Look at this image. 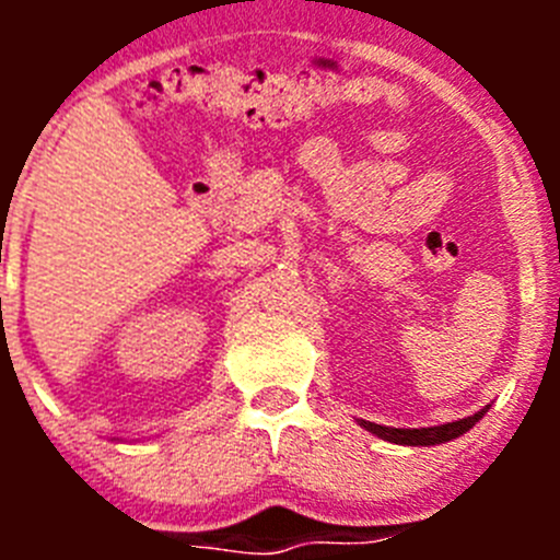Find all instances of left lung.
I'll list each match as a JSON object with an SVG mask.
<instances>
[{
    "label": "left lung",
    "mask_w": 560,
    "mask_h": 560,
    "mask_svg": "<svg viewBox=\"0 0 560 560\" xmlns=\"http://www.w3.org/2000/svg\"><path fill=\"white\" fill-rule=\"evenodd\" d=\"M491 407V404H488ZM488 407L474 412L471 418L452 420V423H440V427H427V429H395V427H378V423H370V420H359L361 429H368L375 438L387 440V443H398V446H440V443H448V440L459 438L468 429H474V423L482 420V415L488 412Z\"/></svg>",
    "instance_id": "1"
}]
</instances>
